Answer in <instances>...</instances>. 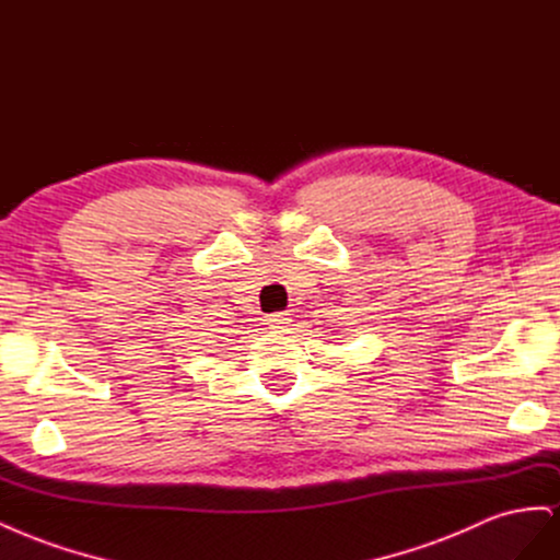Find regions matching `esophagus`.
Returning <instances> with one entry per match:
<instances>
[{
  "mask_svg": "<svg viewBox=\"0 0 560 560\" xmlns=\"http://www.w3.org/2000/svg\"><path fill=\"white\" fill-rule=\"evenodd\" d=\"M267 323L269 328L277 330V332H283L288 328V323H291V314L288 312H277V314H269L267 316Z\"/></svg>",
  "mask_w": 560,
  "mask_h": 560,
  "instance_id": "esophagus-1",
  "label": "esophagus"
}]
</instances>
